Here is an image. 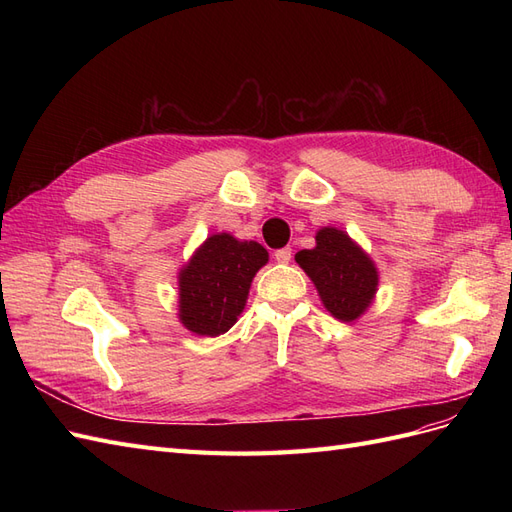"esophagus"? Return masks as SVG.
I'll return each mask as SVG.
<instances>
[{
	"instance_id": "1",
	"label": "esophagus",
	"mask_w": 512,
	"mask_h": 512,
	"mask_svg": "<svg viewBox=\"0 0 512 512\" xmlns=\"http://www.w3.org/2000/svg\"><path fill=\"white\" fill-rule=\"evenodd\" d=\"M273 256H275L277 262H282V265H288L290 258H292V250H290V247H282V250H277Z\"/></svg>"
}]
</instances>
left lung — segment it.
Returning <instances> with one entry per match:
<instances>
[{
    "label": "left lung",
    "instance_id": "8db88e82",
    "mask_svg": "<svg viewBox=\"0 0 512 512\" xmlns=\"http://www.w3.org/2000/svg\"><path fill=\"white\" fill-rule=\"evenodd\" d=\"M294 260L316 284L324 307L339 320H356L374 299L378 288L374 262L342 230H318L314 250H301Z\"/></svg>",
    "mask_w": 512,
    "mask_h": 512
}]
</instances>
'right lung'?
Segmentation results:
<instances>
[{"label": "right lung", "mask_w": 512, "mask_h": 512, "mask_svg": "<svg viewBox=\"0 0 512 512\" xmlns=\"http://www.w3.org/2000/svg\"><path fill=\"white\" fill-rule=\"evenodd\" d=\"M269 254L256 241L213 235L179 273V320L196 335L226 333L243 312L256 271Z\"/></svg>", "instance_id": "obj_1"}]
</instances>
